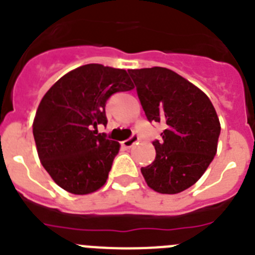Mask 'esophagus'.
Returning a JSON list of instances; mask_svg holds the SVG:
<instances>
[{
    "label": "esophagus",
    "mask_w": 255,
    "mask_h": 255,
    "mask_svg": "<svg viewBox=\"0 0 255 255\" xmlns=\"http://www.w3.org/2000/svg\"><path fill=\"white\" fill-rule=\"evenodd\" d=\"M138 140H139L138 135H132L130 139H126V140L123 141V145H124V147H126V148H131L132 145H134V144L136 143Z\"/></svg>",
    "instance_id": "34e87169"
}]
</instances>
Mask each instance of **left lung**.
I'll return each mask as SVG.
<instances>
[{
    "instance_id": "8db88e82",
    "label": "left lung",
    "mask_w": 255,
    "mask_h": 255,
    "mask_svg": "<svg viewBox=\"0 0 255 255\" xmlns=\"http://www.w3.org/2000/svg\"><path fill=\"white\" fill-rule=\"evenodd\" d=\"M149 121L163 123L162 140L153 141L155 159L141 167L147 185L177 194L202 177L217 153L221 124L207 94L166 67L129 70Z\"/></svg>"
}]
</instances>
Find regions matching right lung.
<instances>
[{
	"label": "right lung",
	"mask_w": 255,
	"mask_h": 255,
	"mask_svg": "<svg viewBox=\"0 0 255 255\" xmlns=\"http://www.w3.org/2000/svg\"><path fill=\"white\" fill-rule=\"evenodd\" d=\"M131 89L126 70L88 64L65 74L44 94L33 135L40 163L60 188L85 195L105 185L120 143L98 134L97 125L107 124L108 98Z\"/></svg>",
	"instance_id": "1"
}]
</instances>
